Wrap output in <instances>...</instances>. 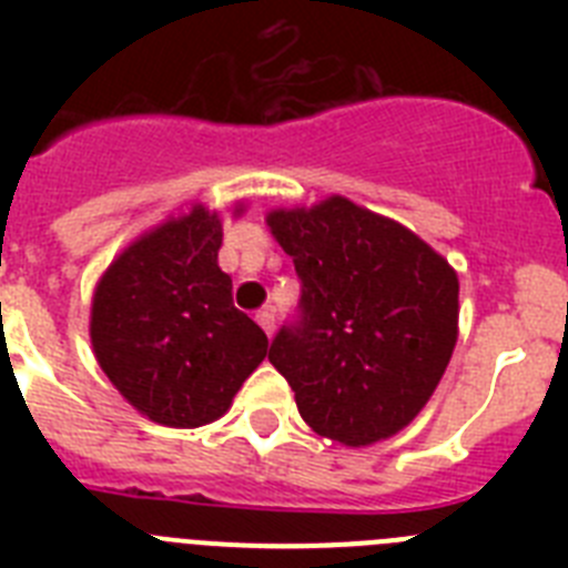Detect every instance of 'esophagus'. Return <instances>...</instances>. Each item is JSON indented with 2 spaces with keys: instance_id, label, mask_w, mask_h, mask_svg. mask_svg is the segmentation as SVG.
Wrapping results in <instances>:
<instances>
[{
  "instance_id": "34e87169",
  "label": "esophagus",
  "mask_w": 568,
  "mask_h": 568,
  "mask_svg": "<svg viewBox=\"0 0 568 568\" xmlns=\"http://www.w3.org/2000/svg\"><path fill=\"white\" fill-rule=\"evenodd\" d=\"M255 321H258V327L264 329V333L273 335V329H275V315H273V310H261V313H255Z\"/></svg>"
}]
</instances>
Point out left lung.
I'll return each mask as SVG.
<instances>
[{
    "label": "left lung",
    "mask_w": 568,
    "mask_h": 568,
    "mask_svg": "<svg viewBox=\"0 0 568 568\" xmlns=\"http://www.w3.org/2000/svg\"><path fill=\"white\" fill-rule=\"evenodd\" d=\"M267 227L301 278V321L270 346L321 438H393L433 398L458 341V273L404 224L329 195Z\"/></svg>",
    "instance_id": "1"
}]
</instances>
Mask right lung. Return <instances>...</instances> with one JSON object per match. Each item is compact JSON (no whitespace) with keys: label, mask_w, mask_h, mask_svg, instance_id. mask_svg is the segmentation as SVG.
<instances>
[{"label":"right lung","mask_w":568,"mask_h":568,"mask_svg":"<svg viewBox=\"0 0 568 568\" xmlns=\"http://www.w3.org/2000/svg\"><path fill=\"white\" fill-rule=\"evenodd\" d=\"M241 213L244 202L233 207ZM219 250L222 213L190 204L130 241L90 301L102 373L144 418L173 429L222 418L267 358L264 329L233 307Z\"/></svg>","instance_id":"add662e5"}]
</instances>
